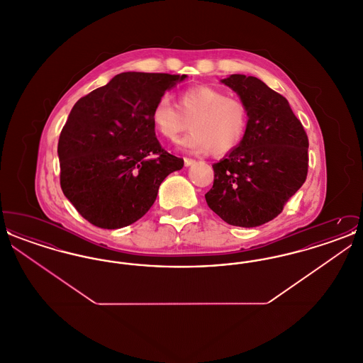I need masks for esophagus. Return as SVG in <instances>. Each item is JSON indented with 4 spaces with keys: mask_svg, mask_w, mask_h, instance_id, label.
<instances>
[{
    "mask_svg": "<svg viewBox=\"0 0 363 363\" xmlns=\"http://www.w3.org/2000/svg\"><path fill=\"white\" fill-rule=\"evenodd\" d=\"M184 163H185V166L188 167V166H191L193 163H196V160L191 159V157H184Z\"/></svg>",
    "mask_w": 363,
    "mask_h": 363,
    "instance_id": "esophagus-1",
    "label": "esophagus"
}]
</instances>
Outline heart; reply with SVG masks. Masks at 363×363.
<instances>
[{"mask_svg":"<svg viewBox=\"0 0 363 363\" xmlns=\"http://www.w3.org/2000/svg\"><path fill=\"white\" fill-rule=\"evenodd\" d=\"M151 120L156 130L166 138L181 133L186 120L190 132L179 144L194 154L223 156L233 152L246 136L249 111L238 98L211 86H194L178 94L177 104L169 96H160L152 107Z\"/></svg>","mask_w":363,"mask_h":363,"instance_id":"b5f03b06","label":"heart"}]
</instances>
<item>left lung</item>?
<instances>
[{
	"mask_svg": "<svg viewBox=\"0 0 363 363\" xmlns=\"http://www.w3.org/2000/svg\"><path fill=\"white\" fill-rule=\"evenodd\" d=\"M246 104L249 126L241 144L212 164L208 207L225 223L264 225L283 211L308 177L309 140L284 96L257 77L222 80Z\"/></svg>",
	"mask_w": 363,
	"mask_h": 363,
	"instance_id": "left-lung-1",
	"label": "left lung"
}]
</instances>
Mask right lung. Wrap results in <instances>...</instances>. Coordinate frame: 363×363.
Listing matches in <instances>:
<instances>
[{
  "instance_id": "add662e5",
  "label": "right lung",
  "mask_w": 363,
  "mask_h": 363,
  "mask_svg": "<svg viewBox=\"0 0 363 363\" xmlns=\"http://www.w3.org/2000/svg\"><path fill=\"white\" fill-rule=\"evenodd\" d=\"M186 74L123 72L80 98L58 140L60 184L96 227L121 228L144 216L163 179L184 167L156 138V101Z\"/></svg>"
}]
</instances>
